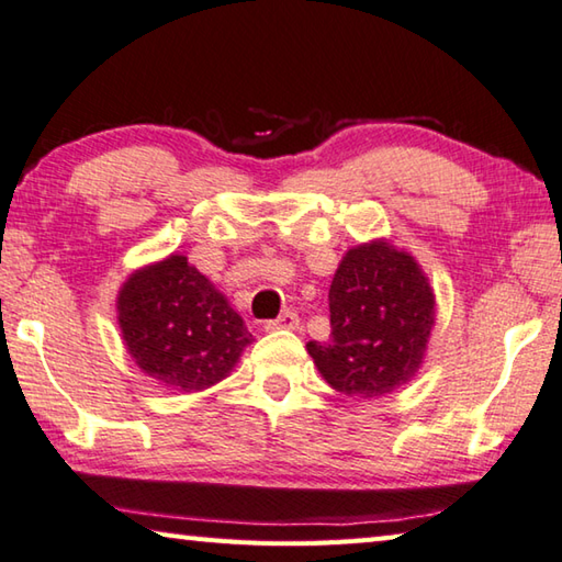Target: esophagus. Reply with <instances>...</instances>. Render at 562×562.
Wrapping results in <instances>:
<instances>
[{"mask_svg":"<svg viewBox=\"0 0 562 562\" xmlns=\"http://www.w3.org/2000/svg\"><path fill=\"white\" fill-rule=\"evenodd\" d=\"M297 326H300L297 312H282L278 319H270L268 324H265V329L278 331V329H297Z\"/></svg>","mask_w":562,"mask_h":562,"instance_id":"34e87169","label":"esophagus"}]
</instances>
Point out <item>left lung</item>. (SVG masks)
<instances>
[{"label":"left lung","instance_id":"left-lung-1","mask_svg":"<svg viewBox=\"0 0 562 562\" xmlns=\"http://www.w3.org/2000/svg\"><path fill=\"white\" fill-rule=\"evenodd\" d=\"M331 336L307 351L334 391L381 397L420 369L435 326V294L411 252L387 240L344 255L329 288Z\"/></svg>","mask_w":562,"mask_h":562}]
</instances>
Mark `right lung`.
Returning a JSON list of instances; mask_svg holds the SVG:
<instances>
[{"label": "right lung", "mask_w": 562, "mask_h": 562, "mask_svg": "<svg viewBox=\"0 0 562 562\" xmlns=\"http://www.w3.org/2000/svg\"><path fill=\"white\" fill-rule=\"evenodd\" d=\"M122 341L169 391H203L226 379L252 341L240 314L183 255L132 272L117 294Z\"/></svg>", "instance_id": "right-lung-1"}]
</instances>
